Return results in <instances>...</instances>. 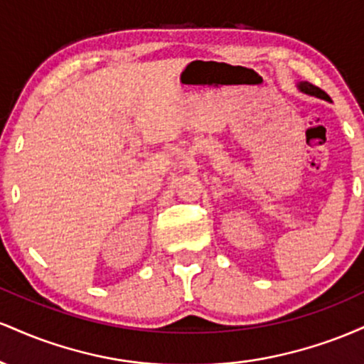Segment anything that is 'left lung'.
Returning <instances> with one entry per match:
<instances>
[{
  "label": "left lung",
  "mask_w": 364,
  "mask_h": 364,
  "mask_svg": "<svg viewBox=\"0 0 364 364\" xmlns=\"http://www.w3.org/2000/svg\"><path fill=\"white\" fill-rule=\"evenodd\" d=\"M298 89H299V92H303V94L311 95V97L323 99V101H328V102H330L328 95L325 94V92L321 90V89H318V87L311 85V83H308V82H298Z\"/></svg>",
  "instance_id": "obj_1"
}]
</instances>
